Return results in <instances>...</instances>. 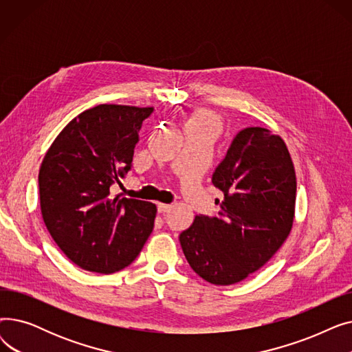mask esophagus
Instances as JSON below:
<instances>
[{
    "instance_id": "34e87169",
    "label": "esophagus",
    "mask_w": 352,
    "mask_h": 352,
    "mask_svg": "<svg viewBox=\"0 0 352 352\" xmlns=\"http://www.w3.org/2000/svg\"><path fill=\"white\" fill-rule=\"evenodd\" d=\"M157 208H158V212L164 214V212H166V211H170L171 206H170V204H162V202H160V204L157 206Z\"/></svg>"
}]
</instances>
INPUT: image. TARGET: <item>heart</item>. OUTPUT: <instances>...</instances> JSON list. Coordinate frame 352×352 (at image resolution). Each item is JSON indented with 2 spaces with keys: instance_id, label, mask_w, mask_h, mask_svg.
<instances>
[{
  "instance_id": "heart-1",
  "label": "heart",
  "mask_w": 352,
  "mask_h": 352,
  "mask_svg": "<svg viewBox=\"0 0 352 352\" xmlns=\"http://www.w3.org/2000/svg\"><path fill=\"white\" fill-rule=\"evenodd\" d=\"M187 126L204 128V129H208V131H211L212 134L217 135V133L219 131L221 122H219V118L214 113H211V111L201 109V111H197V113H194L190 117V120L187 122Z\"/></svg>"
}]
</instances>
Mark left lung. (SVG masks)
I'll use <instances>...</instances> for the list:
<instances>
[{"mask_svg":"<svg viewBox=\"0 0 352 352\" xmlns=\"http://www.w3.org/2000/svg\"><path fill=\"white\" fill-rule=\"evenodd\" d=\"M212 184L224 194L218 215H197L179 243L202 280L231 285L260 270L284 244L294 223L297 179L283 138L248 126L232 140Z\"/></svg>","mask_w":352,"mask_h":352,"instance_id":"obj_1","label":"left lung"}]
</instances>
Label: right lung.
<instances>
[{
	"label": "right lung",
	"mask_w": 352,
	"mask_h": 352,
	"mask_svg": "<svg viewBox=\"0 0 352 352\" xmlns=\"http://www.w3.org/2000/svg\"><path fill=\"white\" fill-rule=\"evenodd\" d=\"M154 108L101 104L55 138L40 174V204L48 232L80 268L113 274L131 264L154 228L153 202L120 198L109 187L131 170L142 121Z\"/></svg>",
	"instance_id": "add662e5"
}]
</instances>
